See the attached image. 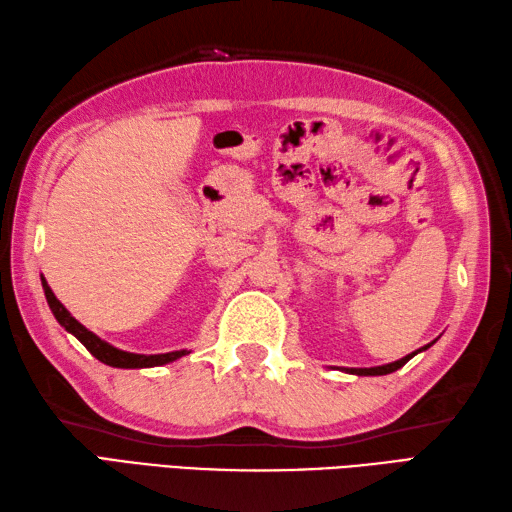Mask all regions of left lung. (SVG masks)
I'll return each instance as SVG.
<instances>
[{
  "mask_svg": "<svg viewBox=\"0 0 512 512\" xmlns=\"http://www.w3.org/2000/svg\"><path fill=\"white\" fill-rule=\"evenodd\" d=\"M433 343H429V345H424V347H420V350H416V352H411V354H407L405 358H400V361H394V363H387V365H380V367H352V369H345V372H350V374H356V376H385V374H391V372H396V369H400L402 365H405L407 361H411L413 356H416L418 352H422V350H427V347H431Z\"/></svg>",
  "mask_w": 512,
  "mask_h": 512,
  "instance_id": "1",
  "label": "left lung"
}]
</instances>
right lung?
I'll list each match as a JSON object with an SVG mask.
<instances>
[{
	"instance_id": "1",
	"label": "right lung",
	"mask_w": 512,
	"mask_h": 512,
	"mask_svg": "<svg viewBox=\"0 0 512 512\" xmlns=\"http://www.w3.org/2000/svg\"><path fill=\"white\" fill-rule=\"evenodd\" d=\"M43 284V292H46V299H48V306L54 314V319H57L65 330L70 334H74L76 339H79L85 347H88V352L99 358L101 363L110 365V367H121V369H140V367H158V365H167L171 361H178L180 356L189 354V350H178V352H167V354H134V352H125V350H118V347L110 345L107 341L99 339L94 332H90L85 325H81L76 321L72 314L65 310L63 303L54 297V292L50 290L48 281L41 279Z\"/></svg>"
}]
</instances>
